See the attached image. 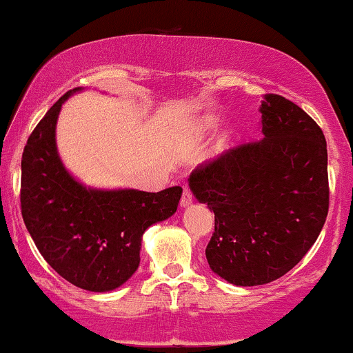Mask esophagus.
<instances>
[{
	"label": "esophagus",
	"mask_w": 353,
	"mask_h": 353,
	"mask_svg": "<svg viewBox=\"0 0 353 353\" xmlns=\"http://www.w3.org/2000/svg\"><path fill=\"white\" fill-rule=\"evenodd\" d=\"M193 203V194L190 192L188 186H183V194H181V200H180V205L186 208V206H190Z\"/></svg>",
	"instance_id": "34e87169"
}]
</instances>
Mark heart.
Here are the masks:
<instances>
[{
  "mask_svg": "<svg viewBox=\"0 0 353 353\" xmlns=\"http://www.w3.org/2000/svg\"><path fill=\"white\" fill-rule=\"evenodd\" d=\"M205 125H206V127H210V122H206V123H205Z\"/></svg>",
  "mask_w": 353,
  "mask_h": 353,
  "instance_id": "obj_1",
  "label": "heart"
}]
</instances>
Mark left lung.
<instances>
[{
  "instance_id": "1",
  "label": "left lung",
  "mask_w": 353,
  "mask_h": 353,
  "mask_svg": "<svg viewBox=\"0 0 353 353\" xmlns=\"http://www.w3.org/2000/svg\"><path fill=\"white\" fill-rule=\"evenodd\" d=\"M264 139L198 165L190 190L214 213L211 271L234 285L279 279L304 258L329 213L321 127L283 95L261 102Z\"/></svg>"
}]
</instances>
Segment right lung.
Listing matches in <instances>:
<instances>
[{
    "instance_id": "add662e5",
    "label": "right lung",
    "mask_w": 353,
    "mask_h": 353,
    "mask_svg": "<svg viewBox=\"0 0 353 353\" xmlns=\"http://www.w3.org/2000/svg\"><path fill=\"white\" fill-rule=\"evenodd\" d=\"M77 90L62 95L29 135L21 160V213L57 274L85 291L107 292L137 271L145 230L175 213L181 186L148 193L79 183L56 145L61 107Z\"/></svg>"
}]
</instances>
